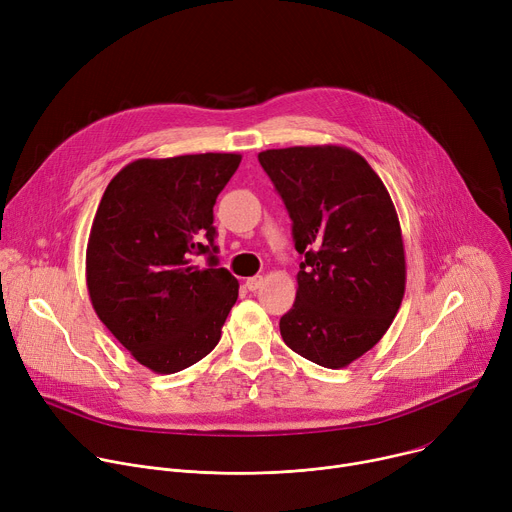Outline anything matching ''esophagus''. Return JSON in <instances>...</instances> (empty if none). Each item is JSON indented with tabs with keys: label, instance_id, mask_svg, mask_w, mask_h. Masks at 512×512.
I'll return each mask as SVG.
<instances>
[{
	"label": "esophagus",
	"instance_id": "obj_1",
	"mask_svg": "<svg viewBox=\"0 0 512 512\" xmlns=\"http://www.w3.org/2000/svg\"><path fill=\"white\" fill-rule=\"evenodd\" d=\"M245 286H247L251 292H255L257 288H261V286H263V275H255V277H249V280L245 282Z\"/></svg>",
	"mask_w": 512,
	"mask_h": 512
}]
</instances>
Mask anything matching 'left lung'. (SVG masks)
I'll return each instance as SVG.
<instances>
[{"instance_id": "1", "label": "left lung", "mask_w": 512, "mask_h": 512, "mask_svg": "<svg viewBox=\"0 0 512 512\" xmlns=\"http://www.w3.org/2000/svg\"><path fill=\"white\" fill-rule=\"evenodd\" d=\"M259 163L288 208L302 255L282 339L312 363L347 367L386 335L404 298V243L392 198L347 147L269 149Z\"/></svg>"}]
</instances>
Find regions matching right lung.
I'll use <instances>...</instances> for the list:
<instances>
[{
    "instance_id": "obj_1",
    "label": "right lung",
    "mask_w": 512,
    "mask_h": 512,
    "mask_svg": "<svg viewBox=\"0 0 512 512\" xmlns=\"http://www.w3.org/2000/svg\"><path fill=\"white\" fill-rule=\"evenodd\" d=\"M237 153L136 159L116 173L91 224L85 277L91 306L130 355L155 374L206 357L239 298L218 267L214 204ZM208 254L209 265H193Z\"/></svg>"
}]
</instances>
